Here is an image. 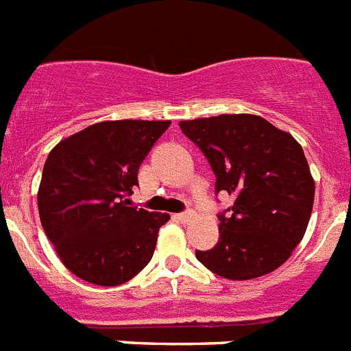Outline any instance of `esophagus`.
Wrapping results in <instances>:
<instances>
[{
    "label": "esophagus",
    "instance_id": "obj_1",
    "mask_svg": "<svg viewBox=\"0 0 351 351\" xmlns=\"http://www.w3.org/2000/svg\"><path fill=\"white\" fill-rule=\"evenodd\" d=\"M194 217V212L189 210V212H184V214H176V219L182 221V223H187V221H191Z\"/></svg>",
    "mask_w": 351,
    "mask_h": 351
}]
</instances>
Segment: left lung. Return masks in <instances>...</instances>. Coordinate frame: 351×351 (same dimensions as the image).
<instances>
[{
  "label": "left lung",
  "instance_id": "left-lung-1",
  "mask_svg": "<svg viewBox=\"0 0 351 351\" xmlns=\"http://www.w3.org/2000/svg\"><path fill=\"white\" fill-rule=\"evenodd\" d=\"M210 162L216 193L234 196L219 216V241L196 258L228 280H252L280 267L303 239L314 205V178L300 143L253 114L180 121Z\"/></svg>",
  "mask_w": 351,
  "mask_h": 351
}]
</instances>
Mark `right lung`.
I'll return each mask as SVG.
<instances>
[{
  "label": "right lung",
  "instance_id": "1",
  "mask_svg": "<svg viewBox=\"0 0 351 351\" xmlns=\"http://www.w3.org/2000/svg\"><path fill=\"white\" fill-rule=\"evenodd\" d=\"M171 121H101L62 139L43 169V228L67 269L94 285L132 280L152 261L169 214L128 207L137 173Z\"/></svg>",
  "mask_w": 351,
  "mask_h": 351
}]
</instances>
